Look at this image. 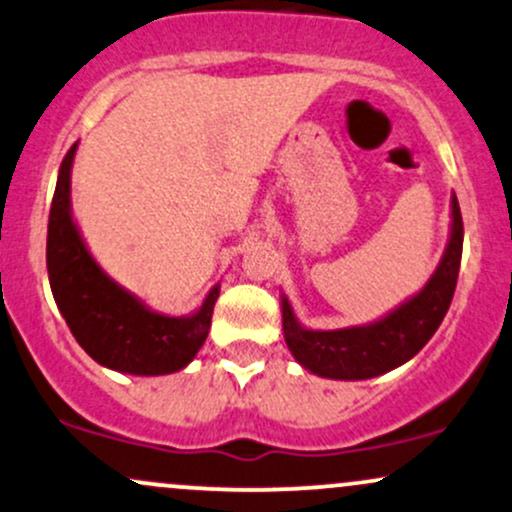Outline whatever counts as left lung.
Segmentation results:
<instances>
[{
	"instance_id": "obj_1",
	"label": "left lung",
	"mask_w": 512,
	"mask_h": 512,
	"mask_svg": "<svg viewBox=\"0 0 512 512\" xmlns=\"http://www.w3.org/2000/svg\"><path fill=\"white\" fill-rule=\"evenodd\" d=\"M462 214L450 197V236L436 272L407 301L366 325L310 330L281 293V325L289 351L305 370L330 380H368L395 370L424 349L448 313L462 260Z\"/></svg>"
}]
</instances>
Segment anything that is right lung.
Masks as SVG:
<instances>
[{"instance_id": "1", "label": "right lung", "mask_w": 512, "mask_h": 512, "mask_svg": "<svg viewBox=\"0 0 512 512\" xmlns=\"http://www.w3.org/2000/svg\"><path fill=\"white\" fill-rule=\"evenodd\" d=\"M76 142L57 175L48 221V276L57 308L81 349L103 368L127 375L178 373L207 342L221 284L190 315H166L103 272L72 214Z\"/></svg>"}]
</instances>
